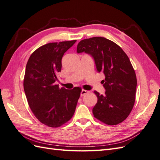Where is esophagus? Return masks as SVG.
Instances as JSON below:
<instances>
[{"instance_id":"esophagus-1","label":"esophagus","mask_w":160,"mask_h":160,"mask_svg":"<svg viewBox=\"0 0 160 160\" xmlns=\"http://www.w3.org/2000/svg\"><path fill=\"white\" fill-rule=\"evenodd\" d=\"M88 93H89L88 91L83 89V90H82V91H81V97H83V96H84L85 94Z\"/></svg>"}]
</instances>
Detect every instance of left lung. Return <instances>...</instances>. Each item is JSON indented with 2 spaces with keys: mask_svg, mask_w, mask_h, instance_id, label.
<instances>
[{
  "mask_svg": "<svg viewBox=\"0 0 160 160\" xmlns=\"http://www.w3.org/2000/svg\"><path fill=\"white\" fill-rule=\"evenodd\" d=\"M78 53L85 52L94 59L98 72H103L105 95L98 97L93 108L94 117L109 125H118L132 111L135 99L137 78L129 57L119 45L108 38L95 37L81 41Z\"/></svg>",
  "mask_w": 160,
  "mask_h": 160,
  "instance_id": "obj_1",
  "label": "left lung"
}]
</instances>
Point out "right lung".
<instances>
[{
	"mask_svg": "<svg viewBox=\"0 0 160 160\" xmlns=\"http://www.w3.org/2000/svg\"><path fill=\"white\" fill-rule=\"evenodd\" d=\"M76 40L50 42L34 51L26 66L24 90L28 105L41 123L59 128L73 115L81 89L59 88L55 85L64 53Z\"/></svg>",
	"mask_w": 160,
	"mask_h": 160,
	"instance_id": "right-lung-1",
	"label": "right lung"
}]
</instances>
